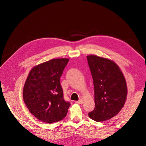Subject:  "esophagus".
<instances>
[{
    "instance_id": "obj_1",
    "label": "esophagus",
    "mask_w": 146,
    "mask_h": 146,
    "mask_svg": "<svg viewBox=\"0 0 146 146\" xmlns=\"http://www.w3.org/2000/svg\"><path fill=\"white\" fill-rule=\"evenodd\" d=\"M75 103L78 104H83V100H79L78 101H76Z\"/></svg>"
}]
</instances>
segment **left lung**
<instances>
[{"label": "left lung", "instance_id": "left-lung-1", "mask_svg": "<svg viewBox=\"0 0 146 146\" xmlns=\"http://www.w3.org/2000/svg\"><path fill=\"white\" fill-rule=\"evenodd\" d=\"M94 85V110L88 116L102 122L115 116L127 98L126 81L119 67L113 61L95 55L86 56Z\"/></svg>", "mask_w": 146, "mask_h": 146}]
</instances>
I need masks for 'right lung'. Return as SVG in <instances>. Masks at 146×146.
Returning a JSON list of instances; mask_svg holds the SVG:
<instances>
[{"label": "right lung", "instance_id": "1", "mask_svg": "<svg viewBox=\"0 0 146 146\" xmlns=\"http://www.w3.org/2000/svg\"><path fill=\"white\" fill-rule=\"evenodd\" d=\"M69 60L53 59L34 67L23 89V99L37 119L52 123L66 117L69 102L64 100L60 78Z\"/></svg>", "mask_w": 146, "mask_h": 146}]
</instances>
